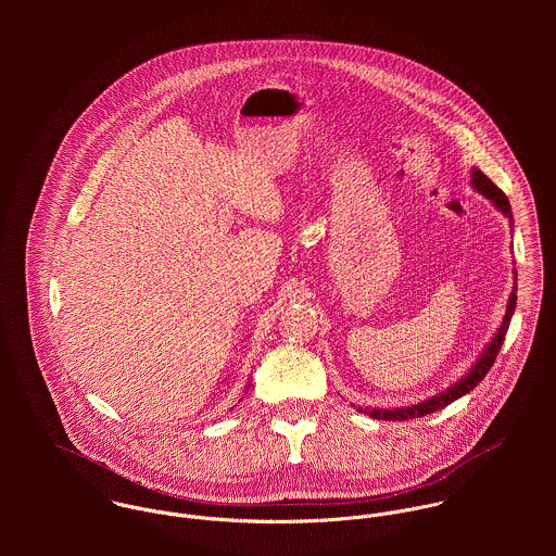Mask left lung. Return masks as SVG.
Instances as JSON below:
<instances>
[{"instance_id": "left-lung-1", "label": "left lung", "mask_w": 556, "mask_h": 556, "mask_svg": "<svg viewBox=\"0 0 556 556\" xmlns=\"http://www.w3.org/2000/svg\"><path fill=\"white\" fill-rule=\"evenodd\" d=\"M471 186L476 188L477 192H481L485 199H490V201L494 203V207H496L498 212H503V214L509 218V223L514 220V218H511V205H509L505 192H503L498 186H494V184L490 181V177H485L479 168H473V173H471ZM514 274H516V271H514ZM514 280H516V278H514ZM516 291H518V289L514 287V291H511V295H509V304H507V313H505V318H503V325L498 327V331L494 333V338L490 340V344L485 346V351H483L481 357L477 359L476 366H473L458 383H454L452 388H447V390L441 392L439 396L428 397V400H424V402H419V404H413V406H402V408H362V406H357V410H362V413H366V415H370V417H375V419L404 421V419L424 417V415H428V413H434V410H439V408L452 404L454 400L469 394L473 388H477V383H481V379L488 375V370L492 368V364H494V359H496V355H498V351H501V346H503V340H505L509 320H511L514 308H516Z\"/></svg>"}]
</instances>
